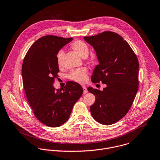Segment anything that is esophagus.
<instances>
[{"instance_id":"esophagus-1","label":"esophagus","mask_w":160,"mask_h":160,"mask_svg":"<svg viewBox=\"0 0 160 160\" xmlns=\"http://www.w3.org/2000/svg\"><path fill=\"white\" fill-rule=\"evenodd\" d=\"M82 88H83V93H84V94H87V93L88 92L87 88H86L85 86H83V87H82Z\"/></svg>"}]
</instances>
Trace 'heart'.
Listing matches in <instances>:
<instances>
[{"mask_svg":"<svg viewBox=\"0 0 160 160\" xmlns=\"http://www.w3.org/2000/svg\"><path fill=\"white\" fill-rule=\"evenodd\" d=\"M71 48L75 53L82 58L86 57L89 53V47L88 45L81 40H76L73 42L71 44ZM63 58L64 52L62 51L59 52L56 56L57 64L59 68L62 66ZM87 75L88 69L86 68H82L72 70L68 75V78L75 82L83 83L87 79Z\"/></svg>","mask_w":160,"mask_h":160,"instance_id":"heart-1","label":"heart"}]
</instances>
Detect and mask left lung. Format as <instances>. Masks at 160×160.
Here are the masks:
<instances>
[{"instance_id":"8db88e82","label":"left lung","mask_w":160,"mask_h":160,"mask_svg":"<svg viewBox=\"0 0 160 160\" xmlns=\"http://www.w3.org/2000/svg\"><path fill=\"white\" fill-rule=\"evenodd\" d=\"M84 39L94 48L99 62L91 81L106 85L102 91L88 88L96 96L90 107L91 115L101 124L112 125L127 113L135 99L138 89V61L128 43L116 33L104 32Z\"/></svg>"}]
</instances>
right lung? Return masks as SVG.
Returning a JSON list of instances; mask_svg holds the SVG:
<instances>
[{
  "label": "right lung",
  "instance_id": "1",
  "mask_svg": "<svg viewBox=\"0 0 160 160\" xmlns=\"http://www.w3.org/2000/svg\"><path fill=\"white\" fill-rule=\"evenodd\" d=\"M72 38L47 35L29 48L22 64V80L28 103L37 118L50 127H57L69 118L72 107L82 94L81 86L73 81L55 90L59 68L56 56Z\"/></svg>",
  "mask_w": 160,
  "mask_h": 160
}]
</instances>
